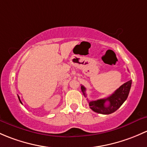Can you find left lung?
Masks as SVG:
<instances>
[{"mask_svg":"<svg viewBox=\"0 0 147 147\" xmlns=\"http://www.w3.org/2000/svg\"><path fill=\"white\" fill-rule=\"evenodd\" d=\"M131 81L130 80L122 84L118 89L107 98L88 102L89 106L92 110L100 114L109 115L114 113L127 100L131 88ZM81 88L84 96L86 97V88L84 86H81ZM106 102H109L107 106L105 105Z\"/></svg>","mask_w":147,"mask_h":147,"instance_id":"1","label":"left lung"}]
</instances>
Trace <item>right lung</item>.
Returning a JSON list of instances; mask_svg holds the SVG:
<instances>
[{
	"label": "right lung",
	"mask_w": 147,
	"mask_h": 147,
	"mask_svg": "<svg viewBox=\"0 0 147 147\" xmlns=\"http://www.w3.org/2000/svg\"><path fill=\"white\" fill-rule=\"evenodd\" d=\"M18 98H19V100H20V102H21V101H20V97H19V96H18ZM21 103H22V102H21Z\"/></svg>",
	"instance_id": "obj_1"
}]
</instances>
